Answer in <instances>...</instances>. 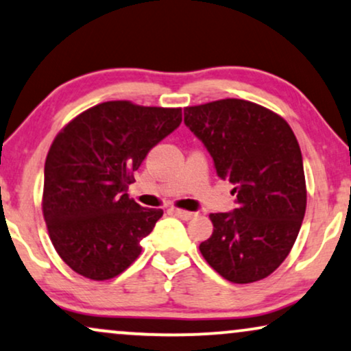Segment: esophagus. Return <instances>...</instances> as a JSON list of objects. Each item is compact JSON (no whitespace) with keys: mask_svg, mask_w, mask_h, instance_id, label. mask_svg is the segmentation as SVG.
I'll return each mask as SVG.
<instances>
[{"mask_svg":"<svg viewBox=\"0 0 351 351\" xmlns=\"http://www.w3.org/2000/svg\"><path fill=\"white\" fill-rule=\"evenodd\" d=\"M171 211L172 213H174L177 218H180V219H185V221H187V219H192V218H195L197 216V213H193V211H187V210H179V208H171Z\"/></svg>","mask_w":351,"mask_h":351,"instance_id":"1","label":"esophagus"}]
</instances>
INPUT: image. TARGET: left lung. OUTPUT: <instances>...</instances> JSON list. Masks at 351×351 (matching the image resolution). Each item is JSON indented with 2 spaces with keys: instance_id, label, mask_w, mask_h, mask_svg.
Wrapping results in <instances>:
<instances>
[{
  "instance_id": "obj_1",
  "label": "left lung",
  "mask_w": 351,
  "mask_h": 351,
  "mask_svg": "<svg viewBox=\"0 0 351 351\" xmlns=\"http://www.w3.org/2000/svg\"><path fill=\"white\" fill-rule=\"evenodd\" d=\"M218 177L237 197L231 213H211L213 234L200 244L210 267L231 283H254L283 263L306 213L300 145L283 117L242 99L185 107Z\"/></svg>"
}]
</instances>
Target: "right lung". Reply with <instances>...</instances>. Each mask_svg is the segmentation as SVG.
<instances>
[{
	"mask_svg": "<svg viewBox=\"0 0 351 351\" xmlns=\"http://www.w3.org/2000/svg\"><path fill=\"white\" fill-rule=\"evenodd\" d=\"M182 122V109L109 101L84 110L55 136L45 159L42 211L62 261L84 278L120 275L141 254L162 210L128 197L133 172Z\"/></svg>",
	"mask_w": 351,
	"mask_h": 351,
	"instance_id": "add662e5",
	"label": "right lung"
}]
</instances>
